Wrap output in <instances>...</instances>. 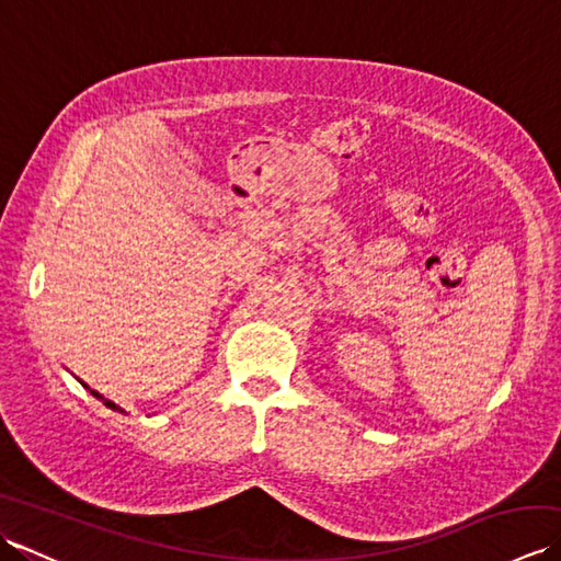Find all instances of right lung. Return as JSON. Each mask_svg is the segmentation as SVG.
Wrapping results in <instances>:
<instances>
[{
	"label": "right lung",
	"instance_id": "add662e5",
	"mask_svg": "<svg viewBox=\"0 0 561 561\" xmlns=\"http://www.w3.org/2000/svg\"><path fill=\"white\" fill-rule=\"evenodd\" d=\"M91 392H93V390H91ZM93 396H96V398H101V396H99V392H93ZM105 404H108V408H113V410H121V408H117V404H115V402H111V400H105Z\"/></svg>",
	"mask_w": 561,
	"mask_h": 561
}]
</instances>
